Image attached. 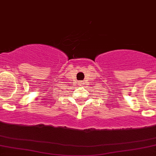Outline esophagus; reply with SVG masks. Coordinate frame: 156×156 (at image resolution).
I'll list each match as a JSON object with an SVG mask.
<instances>
[{
  "label": "esophagus",
  "mask_w": 156,
  "mask_h": 156,
  "mask_svg": "<svg viewBox=\"0 0 156 156\" xmlns=\"http://www.w3.org/2000/svg\"><path fill=\"white\" fill-rule=\"evenodd\" d=\"M82 85H83V84H82Z\"/></svg>",
  "instance_id": "obj_1"
}]
</instances>
